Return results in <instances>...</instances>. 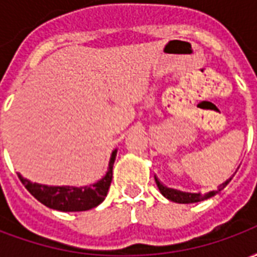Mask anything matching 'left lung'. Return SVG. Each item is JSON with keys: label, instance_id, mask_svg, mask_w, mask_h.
Masks as SVG:
<instances>
[{"label": "left lung", "instance_id": "1", "mask_svg": "<svg viewBox=\"0 0 257 257\" xmlns=\"http://www.w3.org/2000/svg\"><path fill=\"white\" fill-rule=\"evenodd\" d=\"M234 176V175H232ZM232 176L230 179H227L224 183H221L217 190L215 191H209V193L206 194H201V193H183V191H179V190H175V189H169L167 186H164V184L156 178V183L158 186V189L161 191V194L168 198L169 201H173V202H178V204H193V202H199V201H204V199H208L210 197H213L215 194H217L219 191L226 187L227 184L231 182Z\"/></svg>", "mask_w": 257, "mask_h": 257}]
</instances>
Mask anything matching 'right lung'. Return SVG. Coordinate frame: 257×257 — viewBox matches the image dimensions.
Returning a JSON list of instances; mask_svg holds the SVG:
<instances>
[{
  "label": "right lung",
  "mask_w": 257,
  "mask_h": 257,
  "mask_svg": "<svg viewBox=\"0 0 257 257\" xmlns=\"http://www.w3.org/2000/svg\"><path fill=\"white\" fill-rule=\"evenodd\" d=\"M115 156H117V150L112 151L104 178L100 179L97 183L85 187L44 186V184L31 183L30 180L23 178L20 173H18V176L23 186L29 190V193L48 208L62 210V212H81V210L92 209L104 201L111 184L112 165L115 161Z\"/></svg>",
  "instance_id": "1"
}]
</instances>
